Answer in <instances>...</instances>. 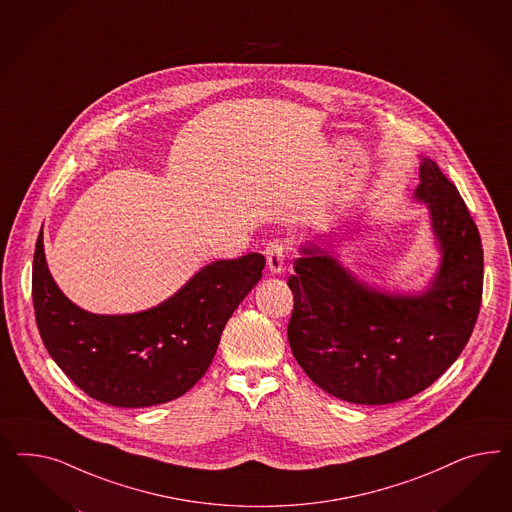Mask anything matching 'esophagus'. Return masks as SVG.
Returning <instances> with one entry per match:
<instances>
[{"label": "esophagus", "instance_id": "esophagus-1", "mask_svg": "<svg viewBox=\"0 0 512 512\" xmlns=\"http://www.w3.org/2000/svg\"><path fill=\"white\" fill-rule=\"evenodd\" d=\"M264 257H266V264L268 270L272 274H279L283 270L285 264V257H287V244L283 240H272L266 244L264 248Z\"/></svg>", "mask_w": 512, "mask_h": 512}]
</instances>
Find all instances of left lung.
Segmentation results:
<instances>
[{
  "instance_id": "8db88e82",
  "label": "left lung",
  "mask_w": 512,
  "mask_h": 512,
  "mask_svg": "<svg viewBox=\"0 0 512 512\" xmlns=\"http://www.w3.org/2000/svg\"><path fill=\"white\" fill-rule=\"evenodd\" d=\"M415 197L428 202L443 251L424 295L370 289L317 248H302L287 279L295 298L287 338L296 362L345 402L383 405L419 394L460 357L477 323L484 272L479 229L432 159H422Z\"/></svg>"
}]
</instances>
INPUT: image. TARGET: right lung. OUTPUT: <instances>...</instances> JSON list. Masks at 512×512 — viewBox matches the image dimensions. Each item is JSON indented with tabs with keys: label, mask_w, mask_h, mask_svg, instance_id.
<instances>
[{
	"label": "right lung",
	"mask_w": 512,
	"mask_h": 512,
	"mask_svg": "<svg viewBox=\"0 0 512 512\" xmlns=\"http://www.w3.org/2000/svg\"><path fill=\"white\" fill-rule=\"evenodd\" d=\"M263 268L261 253L216 261L157 308L93 315L54 283L41 231L31 274L35 321L48 355L93 400L114 407L171 402L206 373L223 328Z\"/></svg>",
	"instance_id": "1"
}]
</instances>
